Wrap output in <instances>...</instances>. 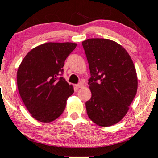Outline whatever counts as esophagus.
<instances>
[{"mask_svg":"<svg viewBox=\"0 0 158 158\" xmlns=\"http://www.w3.org/2000/svg\"><path fill=\"white\" fill-rule=\"evenodd\" d=\"M75 86H76L77 88H83V87H84V84L83 83H80L77 85H76Z\"/></svg>","mask_w":158,"mask_h":158,"instance_id":"1","label":"esophagus"}]
</instances>
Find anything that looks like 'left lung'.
I'll list each match as a JSON object with an SVG mask.
<instances>
[{
  "mask_svg": "<svg viewBox=\"0 0 158 158\" xmlns=\"http://www.w3.org/2000/svg\"><path fill=\"white\" fill-rule=\"evenodd\" d=\"M91 77L92 97L85 102L89 118L101 127L115 125L125 117L138 90L132 60L122 45L104 38L83 41Z\"/></svg>",
  "mask_w": 158,
  "mask_h": 158,
  "instance_id": "1",
  "label": "left lung"
}]
</instances>
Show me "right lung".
I'll return each mask as SVG.
<instances>
[{
	"mask_svg": "<svg viewBox=\"0 0 158 158\" xmlns=\"http://www.w3.org/2000/svg\"><path fill=\"white\" fill-rule=\"evenodd\" d=\"M74 43H45L28 52L17 71V85L25 106L33 118L48 123L62 115L72 85L60 77Z\"/></svg>",
	"mask_w": 158,
	"mask_h": 158,
	"instance_id": "add662e5",
	"label": "right lung"
}]
</instances>
